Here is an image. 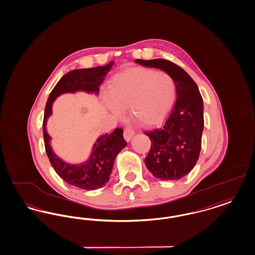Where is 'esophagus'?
<instances>
[{"mask_svg":"<svg viewBox=\"0 0 255 255\" xmlns=\"http://www.w3.org/2000/svg\"><path fill=\"white\" fill-rule=\"evenodd\" d=\"M133 134H134V131H133L132 129H131V128H126V129L124 130V132H123L124 139H125L127 142L130 141L131 138L133 136Z\"/></svg>","mask_w":255,"mask_h":255,"instance_id":"esophagus-1","label":"esophagus"}]
</instances>
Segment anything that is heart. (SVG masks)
Returning a JSON list of instances; mask_svg holds the SVG:
<instances>
[{
    "mask_svg": "<svg viewBox=\"0 0 255 255\" xmlns=\"http://www.w3.org/2000/svg\"><path fill=\"white\" fill-rule=\"evenodd\" d=\"M175 94V82L169 73L135 67L114 76L102 98L115 116L121 117L123 108L129 106L134 121L143 126H153L163 121Z\"/></svg>",
    "mask_w": 255,
    "mask_h": 255,
    "instance_id": "1",
    "label": "heart"
}]
</instances>
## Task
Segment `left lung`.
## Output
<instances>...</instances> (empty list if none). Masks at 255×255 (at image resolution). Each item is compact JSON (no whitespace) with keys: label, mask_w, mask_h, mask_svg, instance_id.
<instances>
[{"label":"left lung","mask_w":255,"mask_h":255,"mask_svg":"<svg viewBox=\"0 0 255 255\" xmlns=\"http://www.w3.org/2000/svg\"><path fill=\"white\" fill-rule=\"evenodd\" d=\"M143 66L169 73L176 85V101L163 126L145 134L151 149L145 164L153 176L177 180L194 169L201 150L204 128L203 100L194 80L172 61L163 59L135 60Z\"/></svg>","instance_id":"left-lung-1"}]
</instances>
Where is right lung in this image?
I'll use <instances>...</instances> for the list:
<instances>
[{
	"label": "right lung",
	"instance_id": "add662e5",
	"mask_svg": "<svg viewBox=\"0 0 255 255\" xmlns=\"http://www.w3.org/2000/svg\"><path fill=\"white\" fill-rule=\"evenodd\" d=\"M114 61H111L105 66L68 72L56 84L45 105L42 132L45 151L49 161L56 173L65 182L82 190H97L109 181L115 158L127 145L123 138V129L117 128L112 133L101 135L94 144L91 154L85 162L70 164L63 161L53 152L50 145L51 136L46 131V123L51 116L53 102L61 94L84 91L98 95L100 86L107 73L111 70Z\"/></svg>",
	"mask_w": 255,
	"mask_h": 255
}]
</instances>
